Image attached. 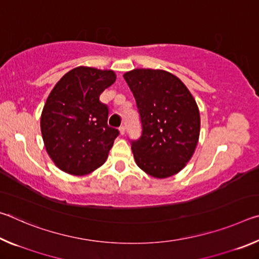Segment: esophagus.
I'll return each instance as SVG.
<instances>
[{
    "label": "esophagus",
    "mask_w": 259,
    "mask_h": 259,
    "mask_svg": "<svg viewBox=\"0 0 259 259\" xmlns=\"http://www.w3.org/2000/svg\"><path fill=\"white\" fill-rule=\"evenodd\" d=\"M120 135L121 136H123L124 134H125V126L124 125H122V126H120Z\"/></svg>",
    "instance_id": "esophagus-1"
}]
</instances>
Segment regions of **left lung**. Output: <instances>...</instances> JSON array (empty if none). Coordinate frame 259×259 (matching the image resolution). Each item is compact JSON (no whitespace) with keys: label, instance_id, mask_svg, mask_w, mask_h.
<instances>
[{"label":"left lung","instance_id":"left-lung-1","mask_svg":"<svg viewBox=\"0 0 259 259\" xmlns=\"http://www.w3.org/2000/svg\"><path fill=\"white\" fill-rule=\"evenodd\" d=\"M123 77L142 123V136L131 140L136 163L155 178L176 175L199 140L200 113L194 98L177 76L161 69H134Z\"/></svg>","mask_w":259,"mask_h":259}]
</instances>
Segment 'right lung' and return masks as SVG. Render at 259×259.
<instances>
[{"label":"right lung","instance_id":"add662e5","mask_svg":"<svg viewBox=\"0 0 259 259\" xmlns=\"http://www.w3.org/2000/svg\"><path fill=\"white\" fill-rule=\"evenodd\" d=\"M115 78L113 71L80 66L65 74L50 93L41 131L48 154L63 171L87 175L106 161L120 133L108 126V106L99 96Z\"/></svg>","mask_w":259,"mask_h":259}]
</instances>
